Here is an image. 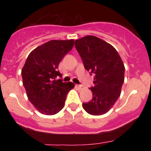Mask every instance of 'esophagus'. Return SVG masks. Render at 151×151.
<instances>
[{
	"label": "esophagus",
	"mask_w": 151,
	"mask_h": 151,
	"mask_svg": "<svg viewBox=\"0 0 151 151\" xmlns=\"http://www.w3.org/2000/svg\"><path fill=\"white\" fill-rule=\"evenodd\" d=\"M76 86H77L78 89H84V86H83L82 85H78V84H77V85H76Z\"/></svg>",
	"instance_id": "esophagus-1"
}]
</instances>
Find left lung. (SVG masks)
Instances as JSON below:
<instances>
[{"label":"left lung","mask_w":151,"mask_h":151,"mask_svg":"<svg viewBox=\"0 0 151 151\" xmlns=\"http://www.w3.org/2000/svg\"><path fill=\"white\" fill-rule=\"evenodd\" d=\"M75 47L86 70L94 75V86L91 88L92 99L83 103V108L91 115H103L121 95L125 72L124 62L111 45L96 36L77 40Z\"/></svg>","instance_id":"obj_1"}]
</instances>
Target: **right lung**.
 <instances>
[{
	"instance_id": "1",
	"label": "right lung",
	"mask_w": 151,
	"mask_h": 151,
	"mask_svg": "<svg viewBox=\"0 0 151 151\" xmlns=\"http://www.w3.org/2000/svg\"><path fill=\"white\" fill-rule=\"evenodd\" d=\"M74 40H50L29 54L22 69V84L28 99L40 113L54 115L65 106L74 83L62 82L59 64L74 46Z\"/></svg>"
}]
</instances>
